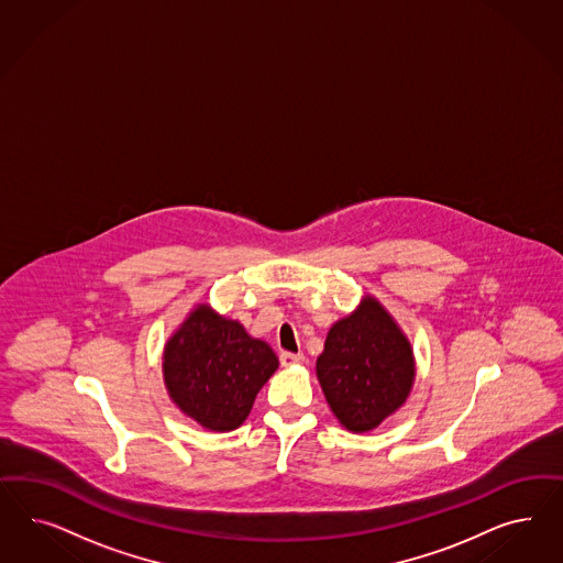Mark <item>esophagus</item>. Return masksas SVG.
Instances as JSON below:
<instances>
[{"label": "esophagus", "mask_w": 563, "mask_h": 563, "mask_svg": "<svg viewBox=\"0 0 563 563\" xmlns=\"http://www.w3.org/2000/svg\"><path fill=\"white\" fill-rule=\"evenodd\" d=\"M279 363L284 364V366L305 363V356L302 354H291V352H282L279 354Z\"/></svg>", "instance_id": "obj_1"}]
</instances>
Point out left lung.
<instances>
[{
  "mask_svg": "<svg viewBox=\"0 0 563 563\" xmlns=\"http://www.w3.org/2000/svg\"><path fill=\"white\" fill-rule=\"evenodd\" d=\"M317 375L333 415L363 433L396 412L415 379L412 350L377 300L329 329Z\"/></svg>",
  "mask_w": 563,
  "mask_h": 563,
  "instance_id": "1",
  "label": "left lung"
}]
</instances>
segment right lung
<instances>
[{
	"label": "right lung",
	"instance_id": "obj_1",
	"mask_svg": "<svg viewBox=\"0 0 563 563\" xmlns=\"http://www.w3.org/2000/svg\"><path fill=\"white\" fill-rule=\"evenodd\" d=\"M275 368L277 356L269 345L209 307L195 310L165 345L169 396L181 412L211 431L240 427Z\"/></svg>",
	"mask_w": 563,
	"mask_h": 563
}]
</instances>
